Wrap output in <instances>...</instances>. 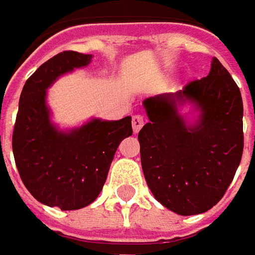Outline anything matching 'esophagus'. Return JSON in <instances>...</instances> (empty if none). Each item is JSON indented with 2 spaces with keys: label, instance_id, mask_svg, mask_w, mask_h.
I'll use <instances>...</instances> for the list:
<instances>
[{
  "label": "esophagus",
  "instance_id": "1",
  "mask_svg": "<svg viewBox=\"0 0 255 255\" xmlns=\"http://www.w3.org/2000/svg\"><path fill=\"white\" fill-rule=\"evenodd\" d=\"M143 125H144V119H143L142 115H134L132 118L133 133H139V130L142 129Z\"/></svg>",
  "mask_w": 255,
  "mask_h": 255
}]
</instances>
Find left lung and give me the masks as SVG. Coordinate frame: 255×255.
<instances>
[{
  "instance_id": "left-lung-1",
  "label": "left lung",
  "mask_w": 255,
  "mask_h": 255,
  "mask_svg": "<svg viewBox=\"0 0 255 255\" xmlns=\"http://www.w3.org/2000/svg\"><path fill=\"white\" fill-rule=\"evenodd\" d=\"M137 134L146 183L180 216L210 210L229 189L243 154V99L217 58L209 75L177 92L146 98Z\"/></svg>"
}]
</instances>
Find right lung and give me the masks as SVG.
Masks as SVG:
<instances>
[{"instance_id":"1","label":"right lung","mask_w":255,"mask_h":255,"mask_svg":"<svg viewBox=\"0 0 255 255\" xmlns=\"http://www.w3.org/2000/svg\"><path fill=\"white\" fill-rule=\"evenodd\" d=\"M91 54L65 51L42 64L25 82L12 134L21 180L39 203L61 210L89 206L102 191L119 143L132 136V118H91L75 128L52 121L48 89L66 74L86 68Z\"/></svg>"}]
</instances>
